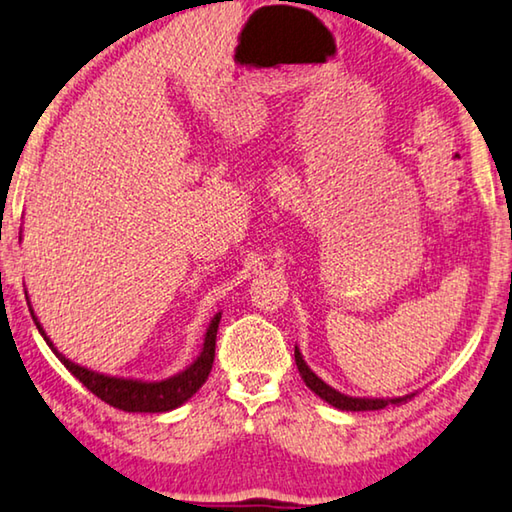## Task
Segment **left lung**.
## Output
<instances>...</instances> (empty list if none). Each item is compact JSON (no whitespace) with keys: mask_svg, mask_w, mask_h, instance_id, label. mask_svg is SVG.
I'll use <instances>...</instances> for the list:
<instances>
[{"mask_svg":"<svg viewBox=\"0 0 512 512\" xmlns=\"http://www.w3.org/2000/svg\"><path fill=\"white\" fill-rule=\"evenodd\" d=\"M295 365H298V372L302 376V381L307 383V388L311 392H316V395L321 397L323 402H328L330 406H335V409H339V411H379V409H385V406L402 404V402H406V399L413 397V395H404V397H392V399L385 397V399H381V397H348V395H342V392L335 390L332 385H328L325 381H321L314 372H311L305 358H302L298 346H295Z\"/></svg>","mask_w":512,"mask_h":512,"instance_id":"1","label":"left lung"}]
</instances>
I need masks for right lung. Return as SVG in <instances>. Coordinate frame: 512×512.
<instances>
[{"label": "right lung", "instance_id": "right-lung-1", "mask_svg": "<svg viewBox=\"0 0 512 512\" xmlns=\"http://www.w3.org/2000/svg\"><path fill=\"white\" fill-rule=\"evenodd\" d=\"M32 318L39 328L41 337L46 339V344L53 348V353L62 360V365L69 369V372L76 376V379L85 385L87 390L94 392L101 402H106L110 406L120 411H129V413H166L173 411L177 406H182L187 399H191L198 392V388L207 381V376L212 372V362H214V346H217V330H219V321H221V311L212 318L210 328L205 332V342L201 348V355L191 362V365L184 369V372L170 376V379L164 381H140V379H122V376H108L101 372H92V369L80 367L76 362H71L69 358H64L62 353L57 351L55 344L50 342V337L46 335V330L41 328L39 318H36L34 309Z\"/></svg>", "mask_w": 512, "mask_h": 512}]
</instances>
